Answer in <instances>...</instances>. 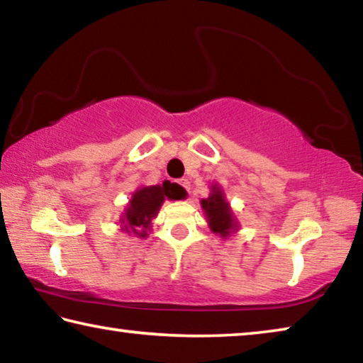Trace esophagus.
Wrapping results in <instances>:
<instances>
[{"label": "esophagus", "instance_id": "1", "mask_svg": "<svg viewBox=\"0 0 363 363\" xmlns=\"http://www.w3.org/2000/svg\"><path fill=\"white\" fill-rule=\"evenodd\" d=\"M179 184H181V187L186 190V192H189V189H190V184H189V181L187 179H181L179 181Z\"/></svg>", "mask_w": 363, "mask_h": 363}]
</instances>
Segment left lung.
<instances>
[{
    "instance_id": "obj_1",
    "label": "left lung",
    "mask_w": 363,
    "mask_h": 363,
    "mask_svg": "<svg viewBox=\"0 0 363 363\" xmlns=\"http://www.w3.org/2000/svg\"><path fill=\"white\" fill-rule=\"evenodd\" d=\"M201 208L206 213L211 230L219 233V235L225 237L227 233L237 227L235 220L232 218L229 203L224 200L220 189L213 187V194L208 199L201 200Z\"/></svg>"
}]
</instances>
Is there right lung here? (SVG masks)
Segmentation results:
<instances>
[{
    "instance_id": "1",
    "label": "right lung",
    "mask_w": 363,
    "mask_h": 363,
    "mask_svg": "<svg viewBox=\"0 0 363 363\" xmlns=\"http://www.w3.org/2000/svg\"><path fill=\"white\" fill-rule=\"evenodd\" d=\"M181 192L182 190L177 184H171L168 181L163 182V186L139 189L138 192L133 194V199L130 205H128L125 216L121 218L125 230H133L136 235L145 237V229H149L152 218L157 216L164 196H168V199H177V196H181Z\"/></svg>"
}]
</instances>
